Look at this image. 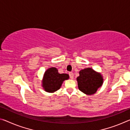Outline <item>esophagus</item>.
<instances>
[{
  "label": "esophagus",
  "instance_id": "esophagus-1",
  "mask_svg": "<svg viewBox=\"0 0 130 130\" xmlns=\"http://www.w3.org/2000/svg\"><path fill=\"white\" fill-rule=\"evenodd\" d=\"M69 77L71 78V79H73V73L72 72H69Z\"/></svg>",
  "mask_w": 130,
  "mask_h": 130
}]
</instances>
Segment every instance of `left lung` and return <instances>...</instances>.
Here are the masks:
<instances>
[{
  "instance_id": "left-lung-1",
  "label": "left lung",
  "mask_w": 130,
  "mask_h": 130,
  "mask_svg": "<svg viewBox=\"0 0 130 130\" xmlns=\"http://www.w3.org/2000/svg\"><path fill=\"white\" fill-rule=\"evenodd\" d=\"M79 75L77 77L78 87L84 94L91 95L95 93L102 86L103 79L101 75L91 68H87L81 70Z\"/></svg>"
}]
</instances>
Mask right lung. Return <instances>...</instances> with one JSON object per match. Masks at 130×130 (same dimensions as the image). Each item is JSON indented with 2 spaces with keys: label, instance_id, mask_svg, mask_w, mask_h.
Masks as SVG:
<instances>
[{
  "label": "right lung",
  "instance_id": "right-lung-1",
  "mask_svg": "<svg viewBox=\"0 0 130 130\" xmlns=\"http://www.w3.org/2000/svg\"><path fill=\"white\" fill-rule=\"evenodd\" d=\"M69 79L68 74L58 73L55 68H50L45 72L43 87L48 92H54L60 88L63 82Z\"/></svg>",
  "mask_w": 130,
  "mask_h": 130
}]
</instances>
